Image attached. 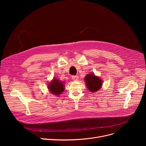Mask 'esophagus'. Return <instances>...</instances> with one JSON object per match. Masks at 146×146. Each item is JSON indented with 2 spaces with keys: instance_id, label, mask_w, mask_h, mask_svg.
<instances>
[{
  "instance_id": "esophagus-1",
  "label": "esophagus",
  "mask_w": 146,
  "mask_h": 146,
  "mask_svg": "<svg viewBox=\"0 0 146 146\" xmlns=\"http://www.w3.org/2000/svg\"><path fill=\"white\" fill-rule=\"evenodd\" d=\"M72 79L73 81H77L78 80V77L77 76H72Z\"/></svg>"
}]
</instances>
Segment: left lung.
<instances>
[{"label": "left lung", "instance_id": "8db88e82", "mask_svg": "<svg viewBox=\"0 0 146 146\" xmlns=\"http://www.w3.org/2000/svg\"><path fill=\"white\" fill-rule=\"evenodd\" d=\"M85 82L87 88L91 92H95L99 91L102 86L101 78L93 73L87 74L85 77Z\"/></svg>", "mask_w": 146, "mask_h": 146}]
</instances>
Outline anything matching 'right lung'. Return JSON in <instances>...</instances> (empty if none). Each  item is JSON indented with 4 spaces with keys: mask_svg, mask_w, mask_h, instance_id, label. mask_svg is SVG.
<instances>
[{
    "mask_svg": "<svg viewBox=\"0 0 146 146\" xmlns=\"http://www.w3.org/2000/svg\"><path fill=\"white\" fill-rule=\"evenodd\" d=\"M65 84L64 82L59 81L58 78H54L48 84V88L50 92L54 95L59 96L64 91Z\"/></svg>",
    "mask_w": 146,
    "mask_h": 146,
    "instance_id": "add662e5",
    "label": "right lung"
}]
</instances>
